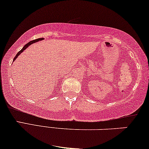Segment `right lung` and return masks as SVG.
I'll return each mask as SVG.
<instances>
[{"mask_svg": "<svg viewBox=\"0 0 149 149\" xmlns=\"http://www.w3.org/2000/svg\"><path fill=\"white\" fill-rule=\"evenodd\" d=\"M44 40V39H43V38H38V39L34 40H33V41H31V42H28V43H27V44H25V46H24V47H23V48H22V49H21V50H20V51H19L18 53H17V55H15V57H14V59H13V61H14V60H15V59H16V58H17V57H18V56L19 55H20V54L21 53H22V52H23V51H24V50L26 49V48H27V47H29V46H30V45H31V44H33V43H35V42H37L40 41V40Z\"/></svg>", "mask_w": 149, "mask_h": 149, "instance_id": "1", "label": "right lung"}]
</instances>
